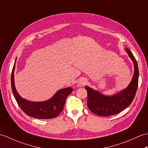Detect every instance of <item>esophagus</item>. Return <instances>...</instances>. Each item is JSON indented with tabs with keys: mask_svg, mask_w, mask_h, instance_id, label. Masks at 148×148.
Listing matches in <instances>:
<instances>
[{
	"mask_svg": "<svg viewBox=\"0 0 148 148\" xmlns=\"http://www.w3.org/2000/svg\"><path fill=\"white\" fill-rule=\"evenodd\" d=\"M87 83V80L85 78H81L79 81V84L81 86H84Z\"/></svg>",
	"mask_w": 148,
	"mask_h": 148,
	"instance_id": "obj_1",
	"label": "esophagus"
}]
</instances>
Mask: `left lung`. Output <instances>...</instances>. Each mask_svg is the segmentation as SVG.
Here are the masks:
<instances>
[{"mask_svg":"<svg viewBox=\"0 0 148 148\" xmlns=\"http://www.w3.org/2000/svg\"><path fill=\"white\" fill-rule=\"evenodd\" d=\"M125 50L134 66L132 79L126 88L114 95H105L89 86L84 87L88 93V108L94 114L101 116L114 115L127 108L133 101L138 87L139 69L132 53L128 48H125Z\"/></svg>","mask_w":148,"mask_h":148,"instance_id":"1","label":"left lung"}]
</instances>
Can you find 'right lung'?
<instances>
[{"label": "right lung", "mask_w": 148, "mask_h": 148, "mask_svg": "<svg viewBox=\"0 0 148 148\" xmlns=\"http://www.w3.org/2000/svg\"><path fill=\"white\" fill-rule=\"evenodd\" d=\"M15 60L11 74V87L14 98L18 106L26 114L37 119H51L60 113L65 105L66 99L73 89L71 87L59 90L51 99L42 102H31L19 95L14 84Z\"/></svg>", "instance_id": "add662e5"}]
</instances>
